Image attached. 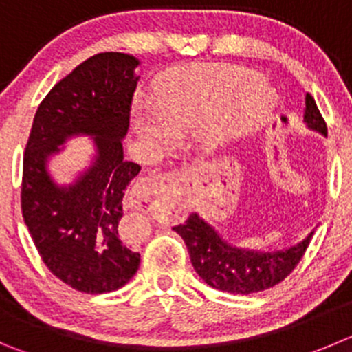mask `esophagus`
I'll return each mask as SVG.
<instances>
[{"mask_svg":"<svg viewBox=\"0 0 352 352\" xmlns=\"http://www.w3.org/2000/svg\"><path fill=\"white\" fill-rule=\"evenodd\" d=\"M182 175L179 172L153 173L142 177L131 186L128 203L133 208H147L151 203H160L172 210L182 196Z\"/></svg>","mask_w":352,"mask_h":352,"instance_id":"esophagus-1","label":"esophagus"}]
</instances>
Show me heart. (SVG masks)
Instances as JSON below:
<instances>
[{"label":"heart","mask_w":352,"mask_h":352,"mask_svg":"<svg viewBox=\"0 0 352 352\" xmlns=\"http://www.w3.org/2000/svg\"><path fill=\"white\" fill-rule=\"evenodd\" d=\"M274 102V90L252 69L195 65L161 85L154 91V106L135 109L131 126L153 149L170 146L177 133L195 130L205 144L221 147L265 124Z\"/></svg>","instance_id":"1"}]
</instances>
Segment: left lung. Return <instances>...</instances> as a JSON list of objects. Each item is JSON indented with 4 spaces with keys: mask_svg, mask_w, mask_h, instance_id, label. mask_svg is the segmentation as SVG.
<instances>
[{
    "mask_svg": "<svg viewBox=\"0 0 352 352\" xmlns=\"http://www.w3.org/2000/svg\"><path fill=\"white\" fill-rule=\"evenodd\" d=\"M304 123L309 130L327 137V123L309 94L304 98ZM173 231L184 239L192 267L206 285L241 295L267 290L283 281L298 264L314 234L311 231L287 250L261 252L228 243L198 213H191Z\"/></svg>",
    "mask_w": 352,
    "mask_h": 352,
    "instance_id": "1",
    "label": "left lung"
}]
</instances>
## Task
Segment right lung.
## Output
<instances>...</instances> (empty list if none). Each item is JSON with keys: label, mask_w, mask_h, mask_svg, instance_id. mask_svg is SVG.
Returning <instances> with one entry per match:
<instances>
[{"label": "right lung", "mask_w": 352, "mask_h": 352, "mask_svg": "<svg viewBox=\"0 0 352 352\" xmlns=\"http://www.w3.org/2000/svg\"><path fill=\"white\" fill-rule=\"evenodd\" d=\"M139 65L120 52L78 65L39 104L25 146L24 222L47 267L85 294L124 287L140 264L139 252L118 234L123 198L140 172L123 153ZM76 136L91 137V163L69 184H58L50 163Z\"/></svg>", "instance_id": "right-lung-1"}]
</instances>
